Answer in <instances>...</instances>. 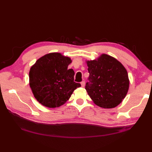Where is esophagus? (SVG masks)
<instances>
[{
  "label": "esophagus",
  "instance_id": "34e87169",
  "mask_svg": "<svg viewBox=\"0 0 152 152\" xmlns=\"http://www.w3.org/2000/svg\"><path fill=\"white\" fill-rule=\"evenodd\" d=\"M81 86L82 87H84V86H85V82L84 81H82V82H81Z\"/></svg>",
  "mask_w": 152,
  "mask_h": 152
}]
</instances>
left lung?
Here are the masks:
<instances>
[{"instance_id":"left-lung-1","label":"left lung","mask_w":152,"mask_h":152,"mask_svg":"<svg viewBox=\"0 0 152 152\" xmlns=\"http://www.w3.org/2000/svg\"><path fill=\"white\" fill-rule=\"evenodd\" d=\"M86 62L89 82L85 89L91 99L102 108L117 107L126 97L129 86L125 67L115 58L105 54Z\"/></svg>"}]
</instances>
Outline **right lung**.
<instances>
[{
	"mask_svg": "<svg viewBox=\"0 0 152 152\" xmlns=\"http://www.w3.org/2000/svg\"><path fill=\"white\" fill-rule=\"evenodd\" d=\"M70 58L53 53L39 58L30 68L29 82L34 97L43 106L56 108L65 104L80 84L74 82L75 72L68 69Z\"/></svg>",
	"mask_w": 152,
	"mask_h": 152,
	"instance_id": "add662e5",
	"label": "right lung"
}]
</instances>
